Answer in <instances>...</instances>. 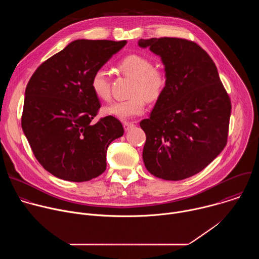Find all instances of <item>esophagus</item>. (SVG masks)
<instances>
[{"instance_id": "1", "label": "esophagus", "mask_w": 259, "mask_h": 259, "mask_svg": "<svg viewBox=\"0 0 259 259\" xmlns=\"http://www.w3.org/2000/svg\"><path fill=\"white\" fill-rule=\"evenodd\" d=\"M123 126L125 128V131H128L129 129H131L132 127H134V123L132 122H124L123 123Z\"/></svg>"}]
</instances>
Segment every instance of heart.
<instances>
[{"label": "heart", "mask_w": 259, "mask_h": 259, "mask_svg": "<svg viewBox=\"0 0 259 259\" xmlns=\"http://www.w3.org/2000/svg\"><path fill=\"white\" fill-rule=\"evenodd\" d=\"M119 68L125 76L132 79L131 97L105 106L104 113L119 119L139 116L145 108V99L154 102L164 93L168 82L167 72L164 68L153 65L150 58L140 54L127 55L120 61ZM91 87L95 95L104 101L112 97L108 73L104 69L93 73Z\"/></svg>", "instance_id": "obj_1"}]
</instances>
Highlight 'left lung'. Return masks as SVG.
<instances>
[{"label":"left lung","instance_id":"1","mask_svg":"<svg viewBox=\"0 0 259 259\" xmlns=\"http://www.w3.org/2000/svg\"><path fill=\"white\" fill-rule=\"evenodd\" d=\"M138 46L159 55L166 89L149 119L142 159L154 176L181 180L207 167L228 141L232 104L215 63L195 42L179 38L140 39Z\"/></svg>","mask_w":259,"mask_h":259}]
</instances>
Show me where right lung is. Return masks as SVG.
Wrapping results in <instances>:
<instances>
[{"instance_id": "obj_1", "label": "right lung", "mask_w": 259, "mask_h": 259, "mask_svg": "<svg viewBox=\"0 0 259 259\" xmlns=\"http://www.w3.org/2000/svg\"><path fill=\"white\" fill-rule=\"evenodd\" d=\"M126 43L76 40L29 79L21 127L35 159L55 177L82 182L105 171L107 147L124 128L113 116L93 122L100 102L91 80Z\"/></svg>"}]
</instances>
